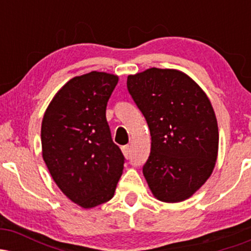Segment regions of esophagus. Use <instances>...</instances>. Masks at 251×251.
Returning a JSON list of instances; mask_svg holds the SVG:
<instances>
[{"mask_svg": "<svg viewBox=\"0 0 251 251\" xmlns=\"http://www.w3.org/2000/svg\"><path fill=\"white\" fill-rule=\"evenodd\" d=\"M123 153L126 158H128L129 154H131V146H129V145L123 146Z\"/></svg>", "mask_w": 251, "mask_h": 251, "instance_id": "1", "label": "esophagus"}]
</instances>
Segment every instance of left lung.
<instances>
[{
  "label": "left lung",
  "instance_id": "left-lung-1",
  "mask_svg": "<svg viewBox=\"0 0 251 251\" xmlns=\"http://www.w3.org/2000/svg\"><path fill=\"white\" fill-rule=\"evenodd\" d=\"M127 89L151 133L143 168L150 190L166 203L188 200L217 160L220 134L208 96L183 72L154 67L128 75Z\"/></svg>",
  "mask_w": 251,
  "mask_h": 251
}]
</instances>
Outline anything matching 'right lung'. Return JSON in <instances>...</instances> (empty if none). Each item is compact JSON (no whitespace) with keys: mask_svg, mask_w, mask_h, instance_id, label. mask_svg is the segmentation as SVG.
<instances>
[{"mask_svg":"<svg viewBox=\"0 0 251 251\" xmlns=\"http://www.w3.org/2000/svg\"><path fill=\"white\" fill-rule=\"evenodd\" d=\"M119 77L91 72L66 82L42 119V157L59 189L81 208L113 197L125 158L112 140L106 106Z\"/></svg>","mask_w":251,"mask_h":251,"instance_id":"right-lung-1","label":"right lung"}]
</instances>
